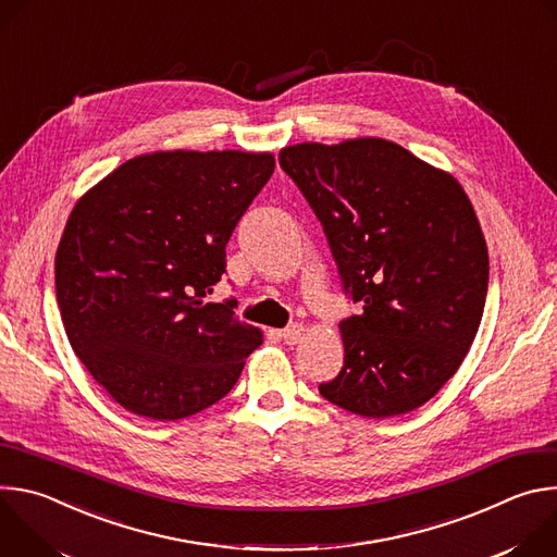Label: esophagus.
<instances>
[{
	"label": "esophagus",
	"instance_id": "1",
	"mask_svg": "<svg viewBox=\"0 0 557 557\" xmlns=\"http://www.w3.org/2000/svg\"><path fill=\"white\" fill-rule=\"evenodd\" d=\"M304 326L301 324H293V326H288V329H284L282 333H280V337L288 344V346H295V344H299L301 342V337H304Z\"/></svg>",
	"mask_w": 557,
	"mask_h": 557
}]
</instances>
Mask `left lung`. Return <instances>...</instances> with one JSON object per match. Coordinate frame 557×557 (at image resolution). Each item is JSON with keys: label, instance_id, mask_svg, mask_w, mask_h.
<instances>
[{"label": "left lung", "instance_id": "1", "mask_svg": "<svg viewBox=\"0 0 557 557\" xmlns=\"http://www.w3.org/2000/svg\"><path fill=\"white\" fill-rule=\"evenodd\" d=\"M282 170L320 218L344 290L342 372L324 399L366 417L408 414L456 374L479 333L487 243L460 183L385 138L297 143Z\"/></svg>", "mask_w": 557, "mask_h": 557}]
</instances>
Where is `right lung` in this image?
Here are the masks:
<instances>
[{"instance_id":"obj_1","label":"right lung","mask_w":557,"mask_h":557,"mask_svg":"<svg viewBox=\"0 0 557 557\" xmlns=\"http://www.w3.org/2000/svg\"><path fill=\"white\" fill-rule=\"evenodd\" d=\"M271 151H151L76 200L54 258L76 357L127 412L178 421L235 385L262 331L207 301Z\"/></svg>"}]
</instances>
